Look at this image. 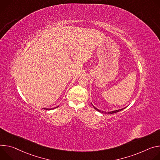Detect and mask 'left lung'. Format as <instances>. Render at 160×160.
<instances>
[{
    "instance_id": "1",
    "label": "left lung",
    "mask_w": 160,
    "mask_h": 160,
    "mask_svg": "<svg viewBox=\"0 0 160 160\" xmlns=\"http://www.w3.org/2000/svg\"><path fill=\"white\" fill-rule=\"evenodd\" d=\"M93 108H95V110H97V111H98V112H102V113H105V114H114V113H116V112H119V111H122V109H125V108H123V109H119V110H116V111H111V112H104V111H100V110H98L97 108H96L95 107H94V106H93Z\"/></svg>"
}]
</instances>
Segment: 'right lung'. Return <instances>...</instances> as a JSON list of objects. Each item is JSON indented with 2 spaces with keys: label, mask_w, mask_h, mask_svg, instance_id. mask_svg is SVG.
<instances>
[{
  "label": "right lung",
  "mask_w": 160,
  "mask_h": 160,
  "mask_svg": "<svg viewBox=\"0 0 160 160\" xmlns=\"http://www.w3.org/2000/svg\"><path fill=\"white\" fill-rule=\"evenodd\" d=\"M57 108H58V107H57ZM52 108V109H46V110H51V109H55V108Z\"/></svg>",
  "instance_id": "1"
}]
</instances>
